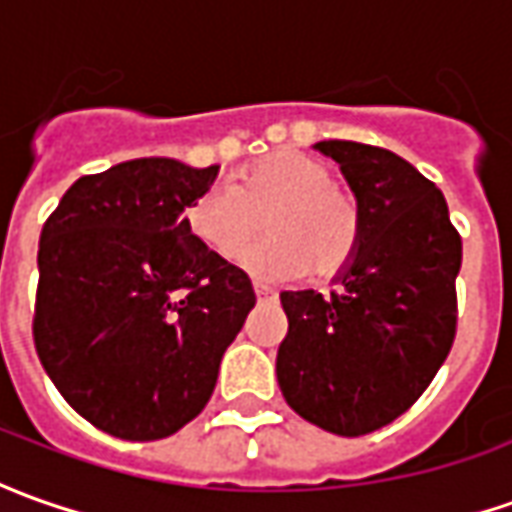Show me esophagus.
Wrapping results in <instances>:
<instances>
[{
    "mask_svg": "<svg viewBox=\"0 0 512 512\" xmlns=\"http://www.w3.org/2000/svg\"><path fill=\"white\" fill-rule=\"evenodd\" d=\"M255 294L257 297H274V291H271L269 285H263V283H255Z\"/></svg>",
    "mask_w": 512,
    "mask_h": 512,
    "instance_id": "obj_1",
    "label": "esophagus"
}]
</instances>
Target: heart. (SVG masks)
<instances>
[{
    "mask_svg": "<svg viewBox=\"0 0 512 512\" xmlns=\"http://www.w3.org/2000/svg\"><path fill=\"white\" fill-rule=\"evenodd\" d=\"M187 229L221 260H238L269 229L271 238L243 257L246 269L316 280L344 271L358 252L364 215L358 198L333 184V170L311 154L277 151L243 170L235 184H212L187 207Z\"/></svg>",
    "mask_w": 512,
    "mask_h": 512,
    "instance_id": "1",
    "label": "heart"
}]
</instances>
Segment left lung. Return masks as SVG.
<instances>
[{
  "mask_svg": "<svg viewBox=\"0 0 512 512\" xmlns=\"http://www.w3.org/2000/svg\"><path fill=\"white\" fill-rule=\"evenodd\" d=\"M364 215L339 291H283L277 381L314 426L361 437L426 392L457 333L462 238L437 184L387 148L325 139Z\"/></svg>",
  "mask_w": 512,
  "mask_h": 512,
  "instance_id": "1",
  "label": "left lung"
}]
</instances>
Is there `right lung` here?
I'll return each instance as SVG.
<instances>
[{"instance_id": "add662e5", "label": "right lung", "mask_w": 512, "mask_h": 512, "mask_svg": "<svg viewBox=\"0 0 512 512\" xmlns=\"http://www.w3.org/2000/svg\"><path fill=\"white\" fill-rule=\"evenodd\" d=\"M215 176L162 156L120 162L81 176L41 229L36 353L64 401L120 440L187 426L255 308L246 271L187 229Z\"/></svg>"}]
</instances>
